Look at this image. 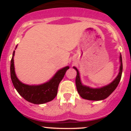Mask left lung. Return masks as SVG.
<instances>
[{
    "mask_svg": "<svg viewBox=\"0 0 131 131\" xmlns=\"http://www.w3.org/2000/svg\"><path fill=\"white\" fill-rule=\"evenodd\" d=\"M120 68L119 72L115 79L108 85L99 88H92L84 85L80 80V73L75 67L73 68L77 71V76L75 79L77 89L80 97L83 99L91 101H100L107 98L117 88L119 84L122 73V59L121 54H120Z\"/></svg>",
    "mask_w": 131,
    "mask_h": 131,
    "instance_id": "obj_1",
    "label": "left lung"
}]
</instances>
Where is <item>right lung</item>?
Wrapping results in <instances>:
<instances>
[{
    "label": "right lung",
    "instance_id": "obj_1",
    "mask_svg": "<svg viewBox=\"0 0 131 131\" xmlns=\"http://www.w3.org/2000/svg\"><path fill=\"white\" fill-rule=\"evenodd\" d=\"M17 45L16 49L17 48ZM15 51L13 54L10 61V78L14 88L25 100L37 105L43 104L52 101L58 94V88L59 83L65 75L68 66L59 69L49 81L39 85H28L21 82L17 77L15 73L14 56Z\"/></svg>",
    "mask_w": 131,
    "mask_h": 131
}]
</instances>
